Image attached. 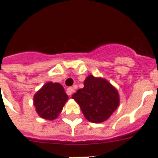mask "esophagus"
Here are the masks:
<instances>
[{
    "mask_svg": "<svg viewBox=\"0 0 158 158\" xmlns=\"http://www.w3.org/2000/svg\"><path fill=\"white\" fill-rule=\"evenodd\" d=\"M67 91H68V95H69V96H71L73 95V93L74 92V88H73V87H69V88H68V89H67Z\"/></svg>",
    "mask_w": 158,
    "mask_h": 158,
    "instance_id": "34e87169",
    "label": "esophagus"
}]
</instances>
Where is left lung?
Returning <instances> with one entry per match:
<instances>
[{"mask_svg": "<svg viewBox=\"0 0 158 158\" xmlns=\"http://www.w3.org/2000/svg\"><path fill=\"white\" fill-rule=\"evenodd\" d=\"M72 98L79 104L85 118L95 123L107 120L120 103L118 89L106 79L92 74L86 77L84 88L78 89Z\"/></svg>", "mask_w": 158, "mask_h": 158, "instance_id": "obj_1", "label": "left lung"}]
</instances>
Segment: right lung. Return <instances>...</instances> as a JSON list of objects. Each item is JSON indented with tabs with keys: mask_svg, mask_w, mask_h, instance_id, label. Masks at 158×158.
<instances>
[{
	"mask_svg": "<svg viewBox=\"0 0 158 158\" xmlns=\"http://www.w3.org/2000/svg\"><path fill=\"white\" fill-rule=\"evenodd\" d=\"M69 96L61 84L46 82L34 96V106L37 114L46 120L59 116Z\"/></svg>",
	"mask_w": 158,
	"mask_h": 158,
	"instance_id": "right-lung-1",
	"label": "right lung"
}]
</instances>
